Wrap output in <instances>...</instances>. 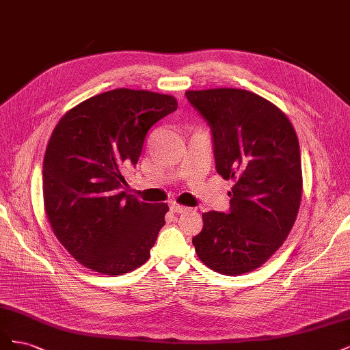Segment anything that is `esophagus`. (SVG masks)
Returning <instances> with one entry per match:
<instances>
[{
	"mask_svg": "<svg viewBox=\"0 0 350 350\" xmlns=\"http://www.w3.org/2000/svg\"><path fill=\"white\" fill-rule=\"evenodd\" d=\"M188 210V207H185V206H181V204H178V203H171V211L172 213H184V211H187Z\"/></svg>",
	"mask_w": 350,
	"mask_h": 350,
	"instance_id": "34e87169",
	"label": "esophagus"
}]
</instances>
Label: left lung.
I'll use <instances>...</instances> for the list:
<instances>
[{
    "mask_svg": "<svg viewBox=\"0 0 350 350\" xmlns=\"http://www.w3.org/2000/svg\"><path fill=\"white\" fill-rule=\"evenodd\" d=\"M211 126L216 171L232 179L230 213H203L198 258L226 276L261 267L283 242L302 197L301 152L286 113L258 94L219 88L185 92Z\"/></svg>",
    "mask_w": 350,
    "mask_h": 350,
    "instance_id": "left-lung-1",
    "label": "left lung"
}]
</instances>
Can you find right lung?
Returning <instances> with one entry per match:
<instances>
[{
	"label": "right lung",
	"instance_id": "obj_1",
	"mask_svg": "<svg viewBox=\"0 0 350 350\" xmlns=\"http://www.w3.org/2000/svg\"><path fill=\"white\" fill-rule=\"evenodd\" d=\"M178 108L171 94L115 89L67 111L46 146L44 206L55 237L81 266L109 276L149 260L166 203L122 191L152 125Z\"/></svg>",
	"mask_w": 350,
	"mask_h": 350
}]
</instances>
